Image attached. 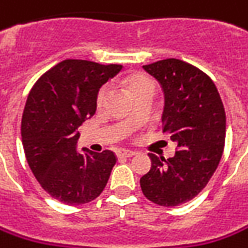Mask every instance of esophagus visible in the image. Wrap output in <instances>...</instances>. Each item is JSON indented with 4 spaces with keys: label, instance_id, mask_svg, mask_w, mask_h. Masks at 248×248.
<instances>
[{
    "label": "esophagus",
    "instance_id": "34e87169",
    "mask_svg": "<svg viewBox=\"0 0 248 248\" xmlns=\"http://www.w3.org/2000/svg\"><path fill=\"white\" fill-rule=\"evenodd\" d=\"M136 152L134 151H130V149H118L117 151V156L118 157H131V156H134Z\"/></svg>",
    "mask_w": 248,
    "mask_h": 248
}]
</instances>
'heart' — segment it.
I'll list each match as a JSON object with an SVG mask.
<instances>
[{
	"label": "heart",
	"instance_id": "b5f03b06",
	"mask_svg": "<svg viewBox=\"0 0 248 248\" xmlns=\"http://www.w3.org/2000/svg\"><path fill=\"white\" fill-rule=\"evenodd\" d=\"M127 85H129V89H130L131 93H133V95H136L137 92L142 91V89L153 87V82L151 78H148V77H145V76L137 75V76H133V77H130V78L127 80ZM106 96H107V88H106V87H103V88H100V91L97 92V96H96V103H97V104H102V103L104 102V99H106Z\"/></svg>",
	"mask_w": 248,
	"mask_h": 248
}]
</instances>
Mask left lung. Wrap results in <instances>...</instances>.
<instances>
[{"label":"left lung","mask_w":248,"mask_h":248,"mask_svg":"<svg viewBox=\"0 0 248 248\" xmlns=\"http://www.w3.org/2000/svg\"><path fill=\"white\" fill-rule=\"evenodd\" d=\"M142 67L163 88V131L178 149L170 159L149 153L152 167L140 185L149 201L178 206L200 194L216 171L225 142V110L215 82L198 67L175 58Z\"/></svg>","instance_id":"1"}]
</instances>
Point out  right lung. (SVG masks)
I'll use <instances>...</instances> for the list:
<instances>
[{"instance_id":"obj_1","label":"right lung","mask_w":248,"mask_h":248,"mask_svg":"<svg viewBox=\"0 0 248 248\" xmlns=\"http://www.w3.org/2000/svg\"><path fill=\"white\" fill-rule=\"evenodd\" d=\"M122 65L65 60L35 82L21 119V141L32 173L45 191L66 205L95 200L106 187L117 156L77 151L78 126L96 111V96Z\"/></svg>"}]
</instances>
